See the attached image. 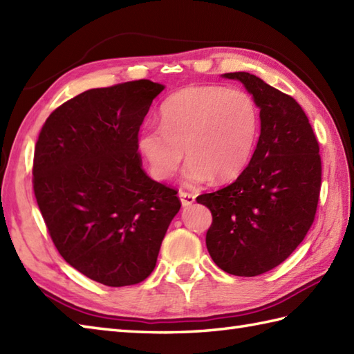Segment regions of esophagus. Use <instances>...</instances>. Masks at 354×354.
I'll list each match as a JSON object with an SVG mask.
<instances>
[{"instance_id": "1", "label": "esophagus", "mask_w": 354, "mask_h": 354, "mask_svg": "<svg viewBox=\"0 0 354 354\" xmlns=\"http://www.w3.org/2000/svg\"><path fill=\"white\" fill-rule=\"evenodd\" d=\"M179 199H181L183 207H190L194 204V194L187 192H179Z\"/></svg>"}]
</instances>
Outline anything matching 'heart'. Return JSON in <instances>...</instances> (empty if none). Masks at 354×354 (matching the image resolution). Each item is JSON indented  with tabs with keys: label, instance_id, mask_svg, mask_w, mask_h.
Listing matches in <instances>:
<instances>
[{
	"label": "heart",
	"instance_id": "heart-1",
	"mask_svg": "<svg viewBox=\"0 0 354 354\" xmlns=\"http://www.w3.org/2000/svg\"><path fill=\"white\" fill-rule=\"evenodd\" d=\"M161 126L146 124L137 149L150 175L167 181L190 158L184 183H227L250 164L260 129V111L250 93L223 86H187L165 99Z\"/></svg>",
	"mask_w": 354,
	"mask_h": 354
}]
</instances>
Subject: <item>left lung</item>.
Segmentation results:
<instances>
[{
	"label": "left lung",
	"mask_w": 354,
	"mask_h": 354,
	"mask_svg": "<svg viewBox=\"0 0 354 354\" xmlns=\"http://www.w3.org/2000/svg\"><path fill=\"white\" fill-rule=\"evenodd\" d=\"M242 82L260 109V137L248 167L228 187L201 194L213 216L207 250L225 272L255 277L280 265L303 242L317 213L321 156L309 118L295 99L254 74Z\"/></svg>",
	"instance_id": "obj_1"
}]
</instances>
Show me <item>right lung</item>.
Returning <instances> with one entry per match:
<instances>
[{"label": "right lung", "instance_id": "1", "mask_svg": "<svg viewBox=\"0 0 354 354\" xmlns=\"http://www.w3.org/2000/svg\"><path fill=\"white\" fill-rule=\"evenodd\" d=\"M165 86L146 79L88 89L53 111L37 138L33 190L64 260L111 288L155 269L176 190L141 167L137 137Z\"/></svg>", "mask_w": 354, "mask_h": 354}]
</instances>
